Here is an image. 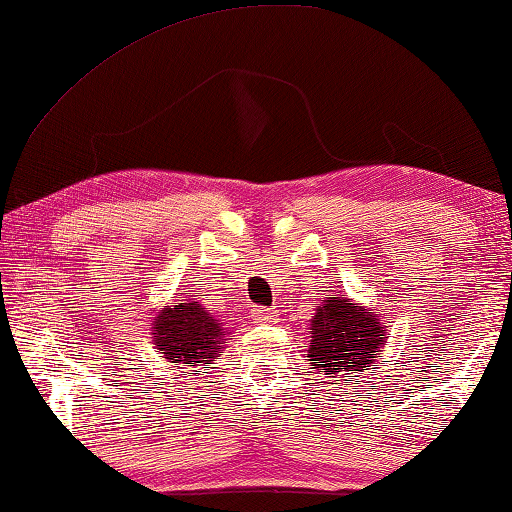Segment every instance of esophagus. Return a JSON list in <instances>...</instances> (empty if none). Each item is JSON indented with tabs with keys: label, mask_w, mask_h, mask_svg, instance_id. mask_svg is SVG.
Instances as JSON below:
<instances>
[{
	"label": "esophagus",
	"mask_w": 512,
	"mask_h": 512,
	"mask_svg": "<svg viewBox=\"0 0 512 512\" xmlns=\"http://www.w3.org/2000/svg\"><path fill=\"white\" fill-rule=\"evenodd\" d=\"M250 316H253L255 323H269V321H273L275 312L273 310H266V307H253V312H250Z\"/></svg>",
	"instance_id": "1"
}]
</instances>
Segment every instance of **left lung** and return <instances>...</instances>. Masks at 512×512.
<instances>
[{"instance_id":"1","label":"left lung","mask_w":512,"mask_h":512,"mask_svg":"<svg viewBox=\"0 0 512 512\" xmlns=\"http://www.w3.org/2000/svg\"><path fill=\"white\" fill-rule=\"evenodd\" d=\"M385 328L378 314L351 298H328L310 321V367L326 378H348L367 371L380 358Z\"/></svg>"}]
</instances>
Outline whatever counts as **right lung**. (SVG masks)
Returning <instances> with one entry per match:
<instances>
[{
	"mask_svg": "<svg viewBox=\"0 0 512 512\" xmlns=\"http://www.w3.org/2000/svg\"><path fill=\"white\" fill-rule=\"evenodd\" d=\"M225 328L198 300L164 305L152 321V342L168 362L209 367L225 348Z\"/></svg>",
	"mask_w": 512,
	"mask_h": 512,
	"instance_id": "right-lung-1",
	"label": "right lung"
}]
</instances>
